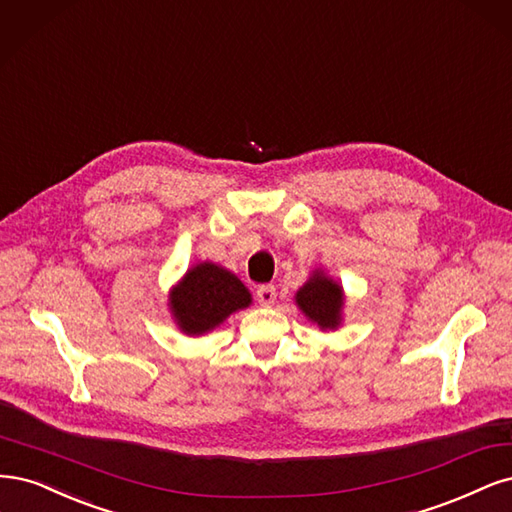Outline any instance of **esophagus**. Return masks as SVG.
Returning <instances> with one entry per match:
<instances>
[{
    "label": "esophagus",
    "instance_id": "1",
    "mask_svg": "<svg viewBox=\"0 0 512 512\" xmlns=\"http://www.w3.org/2000/svg\"><path fill=\"white\" fill-rule=\"evenodd\" d=\"M257 300L261 306H272L276 302V287L274 285H261L257 289Z\"/></svg>",
    "mask_w": 512,
    "mask_h": 512
}]
</instances>
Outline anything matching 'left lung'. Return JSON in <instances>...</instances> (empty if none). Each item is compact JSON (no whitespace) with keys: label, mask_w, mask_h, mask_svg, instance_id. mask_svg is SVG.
<instances>
[{"label":"left lung","mask_w":512,"mask_h":512,"mask_svg":"<svg viewBox=\"0 0 512 512\" xmlns=\"http://www.w3.org/2000/svg\"><path fill=\"white\" fill-rule=\"evenodd\" d=\"M295 306L321 332H336L344 321V289L323 268L312 270L306 283L295 291Z\"/></svg>","instance_id":"left-lung-1"}]
</instances>
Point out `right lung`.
Instances as JSON below:
<instances>
[{
	"mask_svg": "<svg viewBox=\"0 0 512 512\" xmlns=\"http://www.w3.org/2000/svg\"><path fill=\"white\" fill-rule=\"evenodd\" d=\"M253 304L251 291L227 268L212 261L191 266L168 293V308L185 336H204L238 310Z\"/></svg>",
	"mask_w": 512,
	"mask_h": 512,
	"instance_id": "right-lung-1",
	"label": "right lung"
}]
</instances>
